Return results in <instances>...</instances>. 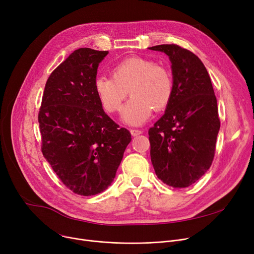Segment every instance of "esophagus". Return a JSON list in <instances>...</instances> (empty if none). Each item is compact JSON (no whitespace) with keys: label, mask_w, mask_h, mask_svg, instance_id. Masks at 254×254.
Here are the masks:
<instances>
[{"label":"esophagus","mask_w":254,"mask_h":254,"mask_svg":"<svg viewBox=\"0 0 254 254\" xmlns=\"http://www.w3.org/2000/svg\"><path fill=\"white\" fill-rule=\"evenodd\" d=\"M142 130L141 129H136V128H134V129H130V134H131V136L132 137H136V136H139V135H141L142 134Z\"/></svg>","instance_id":"34e87169"}]
</instances>
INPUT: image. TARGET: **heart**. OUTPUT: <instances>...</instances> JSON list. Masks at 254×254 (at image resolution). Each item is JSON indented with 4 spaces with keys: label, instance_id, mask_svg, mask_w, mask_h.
Wrapping results in <instances>:
<instances>
[{
    "label": "heart",
    "instance_id": "b5f03b06",
    "mask_svg": "<svg viewBox=\"0 0 254 254\" xmlns=\"http://www.w3.org/2000/svg\"><path fill=\"white\" fill-rule=\"evenodd\" d=\"M124 120L129 125H141L153 109L161 111L173 96V78L166 66L150 59L131 57L123 60L112 69V77L100 76L95 81V92L107 113H117L128 96Z\"/></svg>",
    "mask_w": 254,
    "mask_h": 254
}]
</instances>
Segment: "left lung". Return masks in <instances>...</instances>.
<instances>
[{"instance_id": "left-lung-1", "label": "left lung", "mask_w": 254, "mask_h": 254, "mask_svg": "<svg viewBox=\"0 0 254 254\" xmlns=\"http://www.w3.org/2000/svg\"><path fill=\"white\" fill-rule=\"evenodd\" d=\"M171 61L173 96L165 114L149 128L156 176L175 189L193 184L211 167L220 127L210 76L194 53L175 44L150 47Z\"/></svg>"}]
</instances>
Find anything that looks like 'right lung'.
I'll return each instance as SVG.
<instances>
[{
  "instance_id": "obj_1",
  "label": "right lung",
  "mask_w": 254,
  "mask_h": 254,
  "mask_svg": "<svg viewBox=\"0 0 254 254\" xmlns=\"http://www.w3.org/2000/svg\"><path fill=\"white\" fill-rule=\"evenodd\" d=\"M107 55L91 48L72 52L47 79L38 114L44 157L66 188L85 196L112 183L131 140L104 112L95 92Z\"/></svg>"
}]
</instances>
